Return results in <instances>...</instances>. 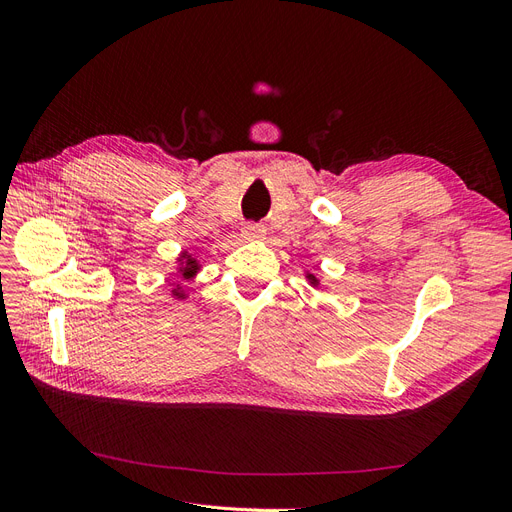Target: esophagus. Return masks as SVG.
I'll return each instance as SVG.
<instances>
[{"mask_svg": "<svg viewBox=\"0 0 512 512\" xmlns=\"http://www.w3.org/2000/svg\"><path fill=\"white\" fill-rule=\"evenodd\" d=\"M265 226H260V224H245L243 226V239H247V241H260V239H265Z\"/></svg>", "mask_w": 512, "mask_h": 512, "instance_id": "34e87169", "label": "esophagus"}]
</instances>
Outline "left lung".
Segmentation results:
<instances>
[{
    "mask_svg": "<svg viewBox=\"0 0 512 512\" xmlns=\"http://www.w3.org/2000/svg\"><path fill=\"white\" fill-rule=\"evenodd\" d=\"M305 277H307V282H309V284H312V286H314V288H316V286H318V277H316V275H314V273H307V275H305Z\"/></svg>",
    "mask_w": 512,
    "mask_h": 512,
    "instance_id": "left-lung-1",
    "label": "left lung"
}]
</instances>
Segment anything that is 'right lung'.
Here are the masks:
<instances>
[{"label": "right lung", "mask_w": 512, "mask_h": 512, "mask_svg": "<svg viewBox=\"0 0 512 512\" xmlns=\"http://www.w3.org/2000/svg\"><path fill=\"white\" fill-rule=\"evenodd\" d=\"M177 260H179L177 273L181 275V280H192V277L200 271L198 260H196L192 254H188V252H183ZM173 297H177V299H185V292L181 290V286H179V284H177V288L173 290Z\"/></svg>", "instance_id": "1"}]
</instances>
